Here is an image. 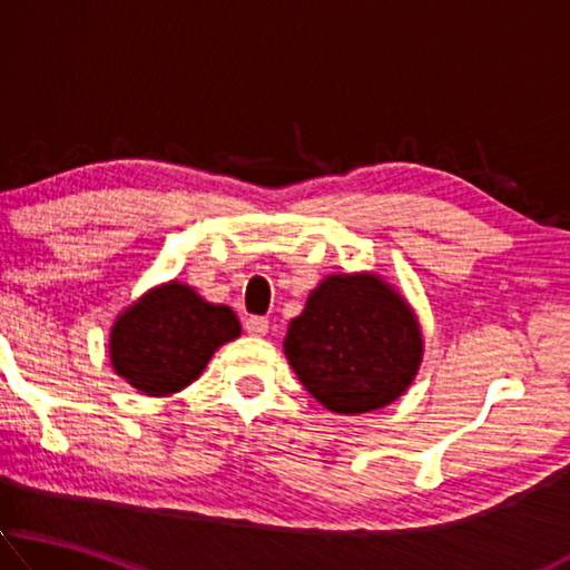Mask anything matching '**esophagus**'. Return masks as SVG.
Returning a JSON list of instances; mask_svg holds the SVG:
<instances>
[{"mask_svg": "<svg viewBox=\"0 0 570 570\" xmlns=\"http://www.w3.org/2000/svg\"><path fill=\"white\" fill-rule=\"evenodd\" d=\"M244 331H247L249 336H265L269 331V321L262 318V315H249V318L244 321Z\"/></svg>", "mask_w": 570, "mask_h": 570, "instance_id": "1", "label": "esophagus"}]
</instances>
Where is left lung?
<instances>
[{
    "instance_id": "1",
    "label": "left lung",
    "mask_w": 570,
    "mask_h": 570,
    "mask_svg": "<svg viewBox=\"0 0 570 570\" xmlns=\"http://www.w3.org/2000/svg\"><path fill=\"white\" fill-rule=\"evenodd\" d=\"M285 356L334 413L390 405L413 382L423 341L410 305L372 275H331L293 318Z\"/></svg>"
}]
</instances>
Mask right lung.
Returning <instances> with one entry per match:
<instances>
[{
	"instance_id": "right-lung-1",
	"label": "right lung",
	"mask_w": 570,
	"mask_h": 570,
	"mask_svg": "<svg viewBox=\"0 0 570 570\" xmlns=\"http://www.w3.org/2000/svg\"><path fill=\"white\" fill-rule=\"evenodd\" d=\"M226 305H212L190 287L170 283L145 295L111 328L117 374L147 392L170 395L196 380L218 346L239 336Z\"/></svg>"
}]
</instances>
